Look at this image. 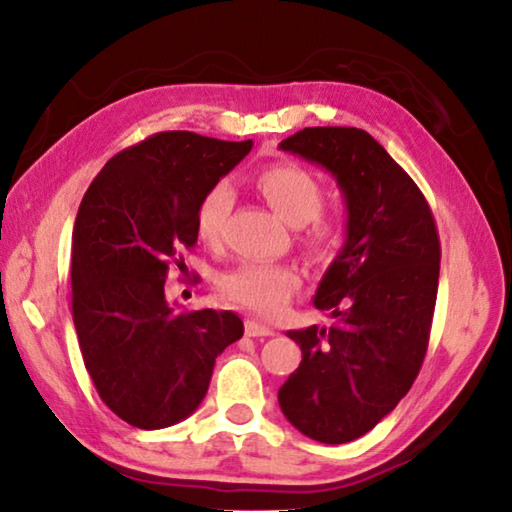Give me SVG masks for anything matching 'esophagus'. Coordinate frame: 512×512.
<instances>
[{
	"label": "esophagus",
	"instance_id": "1",
	"mask_svg": "<svg viewBox=\"0 0 512 512\" xmlns=\"http://www.w3.org/2000/svg\"><path fill=\"white\" fill-rule=\"evenodd\" d=\"M275 329L271 325H264L259 323L255 318H248L246 320V336H273Z\"/></svg>",
	"mask_w": 512,
	"mask_h": 512
}]
</instances>
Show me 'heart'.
<instances>
[{
	"label": "heart",
	"mask_w": 512,
	"mask_h": 512,
	"mask_svg": "<svg viewBox=\"0 0 512 512\" xmlns=\"http://www.w3.org/2000/svg\"><path fill=\"white\" fill-rule=\"evenodd\" d=\"M257 187L291 228H302L310 223L305 232V244L311 255L318 259L336 255L343 239V225L339 219L320 216L325 189L314 173L298 164L280 162L259 173ZM232 203H235V192L225 180L207 189L196 210V235L203 244H221ZM298 287L300 273L284 264L244 262L219 277L223 298L266 316L280 314Z\"/></svg>",
	"instance_id": "heart-1"
}]
</instances>
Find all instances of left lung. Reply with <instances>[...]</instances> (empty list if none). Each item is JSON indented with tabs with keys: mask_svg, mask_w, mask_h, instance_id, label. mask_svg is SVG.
Wrapping results in <instances>:
<instances>
[{
	"mask_svg": "<svg viewBox=\"0 0 512 512\" xmlns=\"http://www.w3.org/2000/svg\"><path fill=\"white\" fill-rule=\"evenodd\" d=\"M280 149L332 173L348 219L343 248L314 296L334 325L287 332L302 361L277 402L300 433L343 445L391 413L418 377L436 307L440 241L418 185L361 128H305Z\"/></svg>",
	"mask_w": 512,
	"mask_h": 512,
	"instance_id": "1",
	"label": "left lung"
}]
</instances>
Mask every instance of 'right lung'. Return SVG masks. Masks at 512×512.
Masks as SVG:
<instances>
[{
  "label": "right lung",
  "instance_id": "right-lung-1",
  "mask_svg": "<svg viewBox=\"0 0 512 512\" xmlns=\"http://www.w3.org/2000/svg\"><path fill=\"white\" fill-rule=\"evenodd\" d=\"M253 149L189 131L117 153L85 192L72 232V314L85 368L108 409L164 429L203 402L214 361L244 336L232 311H176L164 296L196 244L201 198Z\"/></svg>",
  "mask_w": 512,
  "mask_h": 512
}]
</instances>
